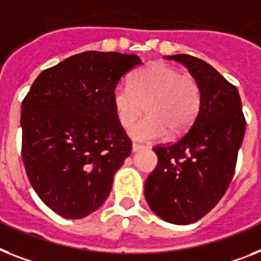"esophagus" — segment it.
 I'll return each instance as SVG.
<instances>
[{
    "label": "esophagus",
    "mask_w": 261,
    "mask_h": 261,
    "mask_svg": "<svg viewBox=\"0 0 261 261\" xmlns=\"http://www.w3.org/2000/svg\"><path fill=\"white\" fill-rule=\"evenodd\" d=\"M141 149H144V146L140 145V144H133L132 145V152H139Z\"/></svg>",
    "instance_id": "1"
}]
</instances>
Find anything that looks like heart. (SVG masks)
Instances as JSON below:
<instances>
[{
	"label": "heart",
	"instance_id": "b5f03b06",
	"mask_svg": "<svg viewBox=\"0 0 261 261\" xmlns=\"http://www.w3.org/2000/svg\"><path fill=\"white\" fill-rule=\"evenodd\" d=\"M112 105L124 128L132 125L145 107L148 117L133 125L129 135L137 141H156L192 126L201 107V88L192 74L159 61L136 73L130 85H117Z\"/></svg>",
	"mask_w": 261,
	"mask_h": 261
}]
</instances>
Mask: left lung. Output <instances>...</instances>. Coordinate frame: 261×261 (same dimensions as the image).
Segmentation results:
<instances>
[{
  "instance_id": "left-lung-1",
  "label": "left lung",
  "mask_w": 261,
  "mask_h": 261,
  "mask_svg": "<svg viewBox=\"0 0 261 261\" xmlns=\"http://www.w3.org/2000/svg\"><path fill=\"white\" fill-rule=\"evenodd\" d=\"M181 62L199 81L201 107L188 132L157 145V167L145 181V199L163 220L195 223L215 208L234 174L245 132L242 100L216 69L188 55L167 56Z\"/></svg>"
}]
</instances>
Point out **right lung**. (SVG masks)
Listing matches in <instances>:
<instances>
[{
	"instance_id": "add662e5",
	"label": "right lung",
	"mask_w": 261,
	"mask_h": 261,
	"mask_svg": "<svg viewBox=\"0 0 261 261\" xmlns=\"http://www.w3.org/2000/svg\"><path fill=\"white\" fill-rule=\"evenodd\" d=\"M140 64L135 55L84 51L41 72L23 98L25 171L38 197L60 216L83 219L100 208L130 154L112 92Z\"/></svg>"
}]
</instances>
